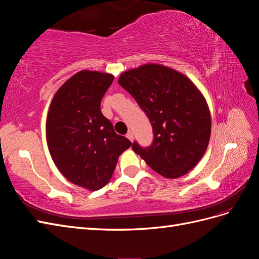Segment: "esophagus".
<instances>
[{
  "instance_id": "esophagus-1",
  "label": "esophagus",
  "mask_w": 259,
  "mask_h": 259,
  "mask_svg": "<svg viewBox=\"0 0 259 259\" xmlns=\"http://www.w3.org/2000/svg\"><path fill=\"white\" fill-rule=\"evenodd\" d=\"M126 137H127V139L131 140V142H133V140H134V136H133V133H132V132H128V133H127Z\"/></svg>"
}]
</instances>
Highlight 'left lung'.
Here are the masks:
<instances>
[{
  "instance_id": "left-lung-1",
  "label": "left lung",
  "mask_w": 259,
  "mask_h": 259,
  "mask_svg": "<svg viewBox=\"0 0 259 259\" xmlns=\"http://www.w3.org/2000/svg\"><path fill=\"white\" fill-rule=\"evenodd\" d=\"M119 84L149 117L153 143L132 148L156 173L178 178L191 170L205 153L210 137V112L193 82L176 70L146 64L127 70Z\"/></svg>"
}]
</instances>
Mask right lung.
<instances>
[{
  "instance_id": "right-lung-1",
  "label": "right lung",
  "mask_w": 259,
  "mask_h": 259,
  "mask_svg": "<svg viewBox=\"0 0 259 259\" xmlns=\"http://www.w3.org/2000/svg\"><path fill=\"white\" fill-rule=\"evenodd\" d=\"M110 73L82 70L54 95L46 119L52 159L69 182L96 191L111 179L119 156L132 146L100 111Z\"/></svg>"
}]
</instances>
